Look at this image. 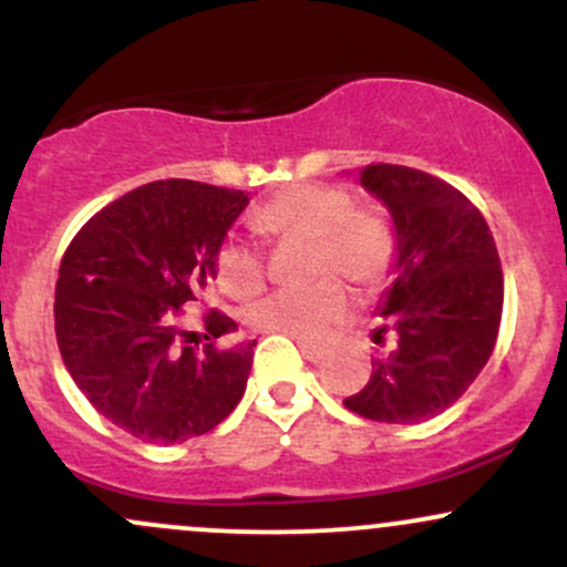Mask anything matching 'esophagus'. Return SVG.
<instances>
[{
	"label": "esophagus",
	"mask_w": 567,
	"mask_h": 567,
	"mask_svg": "<svg viewBox=\"0 0 567 567\" xmlns=\"http://www.w3.org/2000/svg\"><path fill=\"white\" fill-rule=\"evenodd\" d=\"M298 349H301V354L309 362H322L324 357H328V349L317 347V343H309V341H298Z\"/></svg>",
	"instance_id": "1"
}]
</instances>
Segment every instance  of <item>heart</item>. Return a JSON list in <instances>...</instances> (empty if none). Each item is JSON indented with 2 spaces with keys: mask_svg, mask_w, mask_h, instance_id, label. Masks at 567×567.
Returning a JSON list of instances; mask_svg holds the SVG:
<instances>
[{
  "mask_svg": "<svg viewBox=\"0 0 567 567\" xmlns=\"http://www.w3.org/2000/svg\"><path fill=\"white\" fill-rule=\"evenodd\" d=\"M252 226L277 243L315 250V277L338 275L351 288L370 292L386 282L396 243L389 224L368 210H354L349 192L324 184H296L271 197L252 216ZM216 279L234 298L264 288L266 261L256 245L226 237L216 250ZM347 317V292L336 279L311 288L277 290L250 311L252 328L298 341H322Z\"/></svg>",
  "mask_w": 567,
  "mask_h": 567,
  "instance_id": "obj_1",
  "label": "heart"
}]
</instances>
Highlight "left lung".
Segmentation results:
<instances>
[{"label": "left lung", "mask_w": 567, "mask_h": 567, "mask_svg": "<svg viewBox=\"0 0 567 567\" xmlns=\"http://www.w3.org/2000/svg\"><path fill=\"white\" fill-rule=\"evenodd\" d=\"M360 184L394 218L396 279L375 333L383 351L343 405L381 424H419L461 400L485 368L498 338L504 271L483 213L455 186L386 162L362 167Z\"/></svg>", "instance_id": "1"}]
</instances>
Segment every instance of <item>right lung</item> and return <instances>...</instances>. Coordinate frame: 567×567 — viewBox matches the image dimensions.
<instances>
[{"label": "right lung", "instance_id": "obj_1", "mask_svg": "<svg viewBox=\"0 0 567 567\" xmlns=\"http://www.w3.org/2000/svg\"><path fill=\"white\" fill-rule=\"evenodd\" d=\"M243 192L167 178L97 210L63 252L55 338L71 379L103 419L152 445L216 429L245 394L252 347L220 349V309L184 328L216 277V250L245 210Z\"/></svg>", "mask_w": 567, "mask_h": 567}]
</instances>
